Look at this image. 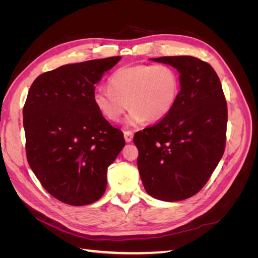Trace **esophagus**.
<instances>
[{
  "mask_svg": "<svg viewBox=\"0 0 258 258\" xmlns=\"http://www.w3.org/2000/svg\"><path fill=\"white\" fill-rule=\"evenodd\" d=\"M123 137L124 140H126V142H131L132 139H134V134H132V131H123Z\"/></svg>",
  "mask_w": 258,
  "mask_h": 258,
  "instance_id": "obj_1",
  "label": "esophagus"
}]
</instances>
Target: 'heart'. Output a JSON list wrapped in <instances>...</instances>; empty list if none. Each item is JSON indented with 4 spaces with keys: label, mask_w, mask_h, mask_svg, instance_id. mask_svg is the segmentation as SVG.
<instances>
[{
    "label": "heart",
    "mask_w": 258,
    "mask_h": 258,
    "mask_svg": "<svg viewBox=\"0 0 258 258\" xmlns=\"http://www.w3.org/2000/svg\"><path fill=\"white\" fill-rule=\"evenodd\" d=\"M179 92V79L169 66L122 67L108 80V88L93 92V103L108 121L117 122L131 108L126 123L138 126L145 119L157 122L172 111Z\"/></svg>",
    "instance_id": "heart-1"
}]
</instances>
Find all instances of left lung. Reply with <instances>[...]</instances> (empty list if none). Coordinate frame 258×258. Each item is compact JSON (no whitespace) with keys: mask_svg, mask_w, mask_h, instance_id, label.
<instances>
[{"mask_svg":"<svg viewBox=\"0 0 258 258\" xmlns=\"http://www.w3.org/2000/svg\"><path fill=\"white\" fill-rule=\"evenodd\" d=\"M175 68L181 90L165 118L135 135L144 188L162 201H179L206 185L225 151L227 102L208 62L191 56L153 58Z\"/></svg>","mask_w":258,"mask_h":258,"instance_id":"obj_1","label":"left lung"}]
</instances>
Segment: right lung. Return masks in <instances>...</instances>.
<instances>
[{
    "label": "right lung",
    "mask_w": 258,
    "mask_h": 258,
    "mask_svg": "<svg viewBox=\"0 0 258 258\" xmlns=\"http://www.w3.org/2000/svg\"><path fill=\"white\" fill-rule=\"evenodd\" d=\"M121 57L62 66L36 77L23 106L29 165L52 197L93 204L106 188L107 167L124 146L93 103L95 85Z\"/></svg>",
    "instance_id": "obj_1"
}]
</instances>
